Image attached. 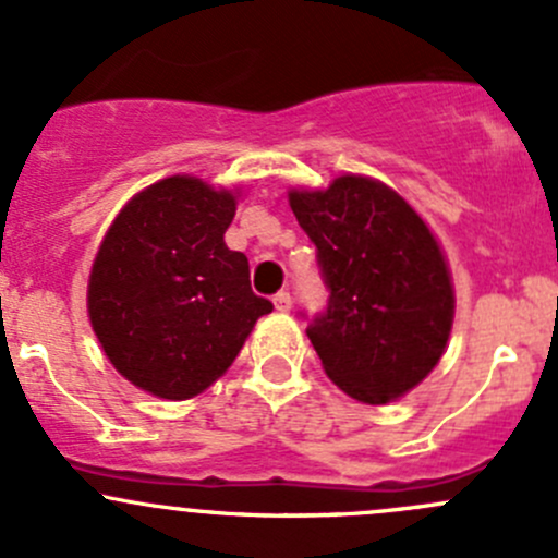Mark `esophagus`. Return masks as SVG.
Masks as SVG:
<instances>
[{
  "label": "esophagus",
  "mask_w": 558,
  "mask_h": 558,
  "mask_svg": "<svg viewBox=\"0 0 558 558\" xmlns=\"http://www.w3.org/2000/svg\"><path fill=\"white\" fill-rule=\"evenodd\" d=\"M290 292H277V295H274V306H277V312H290Z\"/></svg>",
  "instance_id": "34e87169"
}]
</instances>
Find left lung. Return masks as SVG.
I'll use <instances>...</instances> for the list:
<instances>
[{
  "label": "left lung",
  "instance_id": "left-lung-1",
  "mask_svg": "<svg viewBox=\"0 0 558 558\" xmlns=\"http://www.w3.org/2000/svg\"><path fill=\"white\" fill-rule=\"evenodd\" d=\"M317 246L327 312L308 325L322 367L349 398L384 405L440 363L449 343L453 281L440 241L392 187L363 174L325 191L287 193Z\"/></svg>",
  "mask_w": 558,
  "mask_h": 558
}]
</instances>
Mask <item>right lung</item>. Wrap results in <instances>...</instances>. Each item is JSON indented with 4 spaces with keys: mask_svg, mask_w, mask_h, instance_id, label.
Listing matches in <instances>:
<instances>
[{
    "mask_svg": "<svg viewBox=\"0 0 558 558\" xmlns=\"http://www.w3.org/2000/svg\"><path fill=\"white\" fill-rule=\"evenodd\" d=\"M241 191L191 174L140 191L107 228L88 277V319L134 387L191 400L231 367L271 301L226 231Z\"/></svg>",
    "mask_w": 558,
    "mask_h": 558,
    "instance_id": "add662e5",
    "label": "right lung"
}]
</instances>
